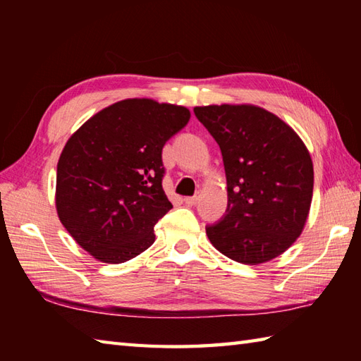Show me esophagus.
I'll list each match as a JSON object with an SVG mask.
<instances>
[{"mask_svg":"<svg viewBox=\"0 0 361 361\" xmlns=\"http://www.w3.org/2000/svg\"><path fill=\"white\" fill-rule=\"evenodd\" d=\"M198 200H200V197L198 195H192V197H186L185 198V203L189 204V206H195L198 203Z\"/></svg>","mask_w":361,"mask_h":361,"instance_id":"34e87169","label":"esophagus"}]
</instances>
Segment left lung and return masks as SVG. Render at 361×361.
<instances>
[{"label": "left lung", "instance_id": "left-lung-1", "mask_svg": "<svg viewBox=\"0 0 361 361\" xmlns=\"http://www.w3.org/2000/svg\"><path fill=\"white\" fill-rule=\"evenodd\" d=\"M224 157L228 208L206 226L211 243L240 264L282 255L302 233L313 194L310 153L293 128L255 105L195 106Z\"/></svg>", "mask_w": 361, "mask_h": 361}]
</instances>
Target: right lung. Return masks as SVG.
I'll return each instance as SVG.
<instances>
[{"instance_id": "obj_1", "label": "right lung", "mask_w": 361, "mask_h": 361, "mask_svg": "<svg viewBox=\"0 0 361 361\" xmlns=\"http://www.w3.org/2000/svg\"><path fill=\"white\" fill-rule=\"evenodd\" d=\"M189 118L185 106L126 99L68 140L57 164V214L91 256L122 264L155 242L153 226L172 209L161 153Z\"/></svg>"}]
</instances>
